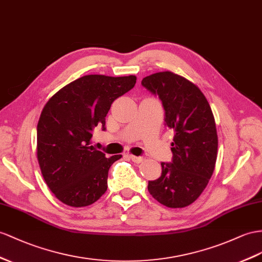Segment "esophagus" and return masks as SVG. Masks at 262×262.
<instances>
[{"instance_id": "obj_1", "label": "esophagus", "mask_w": 262, "mask_h": 262, "mask_svg": "<svg viewBox=\"0 0 262 262\" xmlns=\"http://www.w3.org/2000/svg\"><path fill=\"white\" fill-rule=\"evenodd\" d=\"M129 158L133 160L134 163H136V164H140L144 160L143 157H138V156H134V155H129Z\"/></svg>"}]
</instances>
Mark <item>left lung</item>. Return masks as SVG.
<instances>
[{"instance_id":"1","label":"left lung","mask_w":262,"mask_h":262,"mask_svg":"<svg viewBox=\"0 0 262 262\" xmlns=\"http://www.w3.org/2000/svg\"><path fill=\"white\" fill-rule=\"evenodd\" d=\"M142 84L162 100L166 125L173 130L172 162L162 163V176L148 182V191L166 207H187L205 190L216 166L218 135L210 105L198 86L169 71L146 76Z\"/></svg>"}]
</instances>
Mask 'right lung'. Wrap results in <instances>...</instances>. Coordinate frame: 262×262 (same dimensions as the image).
<instances>
[{"label": "right lung", "mask_w": 262, "mask_h": 262, "mask_svg": "<svg viewBox=\"0 0 262 262\" xmlns=\"http://www.w3.org/2000/svg\"><path fill=\"white\" fill-rule=\"evenodd\" d=\"M136 76L85 75L53 95L37 123V160L46 185L71 207H86L107 190L110 158L92 146L93 130L102 127L114 100L130 91Z\"/></svg>", "instance_id": "right-lung-1"}]
</instances>
